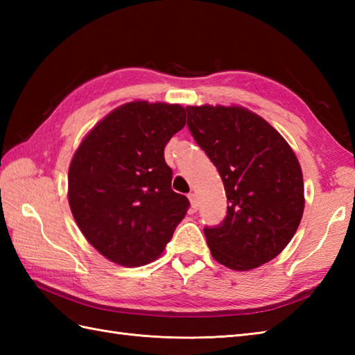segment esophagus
Segmentation results:
<instances>
[{
    "instance_id": "esophagus-1",
    "label": "esophagus",
    "mask_w": 355,
    "mask_h": 355,
    "mask_svg": "<svg viewBox=\"0 0 355 355\" xmlns=\"http://www.w3.org/2000/svg\"><path fill=\"white\" fill-rule=\"evenodd\" d=\"M189 201H191V210L192 212H197L198 210V198L195 193H189Z\"/></svg>"
}]
</instances>
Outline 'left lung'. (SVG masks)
<instances>
[{
	"label": "left lung",
	"mask_w": 355,
	"mask_h": 355,
	"mask_svg": "<svg viewBox=\"0 0 355 355\" xmlns=\"http://www.w3.org/2000/svg\"><path fill=\"white\" fill-rule=\"evenodd\" d=\"M187 126L224 183L227 215L205 227L214 258L247 271L281 253L304 214L302 169L273 126L243 107H186Z\"/></svg>",
	"instance_id": "obj_1"
}]
</instances>
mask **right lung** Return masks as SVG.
Returning <instances> with one entry per match:
<instances>
[{
  "mask_svg": "<svg viewBox=\"0 0 355 355\" xmlns=\"http://www.w3.org/2000/svg\"><path fill=\"white\" fill-rule=\"evenodd\" d=\"M184 108L135 101L111 111L80 143L69 169L71 214L87 241L125 267L157 259L189 200L172 191L164 146Z\"/></svg>",
  "mask_w": 355,
  "mask_h": 355,
  "instance_id": "obj_1",
  "label": "right lung"
}]
</instances>
